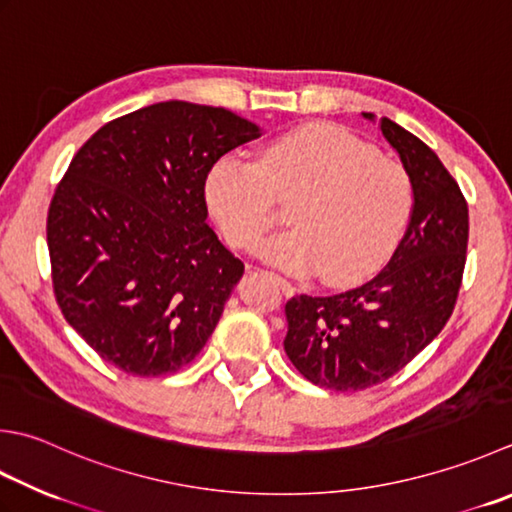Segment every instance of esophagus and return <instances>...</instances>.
<instances>
[{
  "label": "esophagus",
  "mask_w": 512,
  "mask_h": 512,
  "mask_svg": "<svg viewBox=\"0 0 512 512\" xmlns=\"http://www.w3.org/2000/svg\"><path fill=\"white\" fill-rule=\"evenodd\" d=\"M270 279H273V282L279 286V290H282V293L284 295H293L295 293V286L293 284H290V282H286V279H282V277H277V275H273V273H270Z\"/></svg>",
  "instance_id": "obj_1"
}]
</instances>
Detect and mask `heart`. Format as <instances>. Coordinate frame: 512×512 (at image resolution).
I'll return each instance as SVG.
<instances>
[{
    "label": "heart",
    "mask_w": 512,
    "mask_h": 512,
    "mask_svg": "<svg viewBox=\"0 0 512 512\" xmlns=\"http://www.w3.org/2000/svg\"><path fill=\"white\" fill-rule=\"evenodd\" d=\"M210 215L228 244L250 248L290 202L284 233L257 255L288 273L322 270L330 284L357 282L395 253L413 213V184L397 162L346 128L306 126L270 142L262 159L224 155L204 184Z\"/></svg>",
    "instance_id": "1"
}]
</instances>
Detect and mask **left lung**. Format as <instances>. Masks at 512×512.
Wrapping results in <instances>:
<instances>
[{
	"label": "left lung",
	"mask_w": 512,
	"mask_h": 512,
	"mask_svg": "<svg viewBox=\"0 0 512 512\" xmlns=\"http://www.w3.org/2000/svg\"><path fill=\"white\" fill-rule=\"evenodd\" d=\"M379 126L413 184L404 239L370 282L330 297L297 295L284 308L290 362L308 382L342 393L386 382L442 333L466 264L468 206L457 182L422 139L388 117Z\"/></svg>",
	"instance_id": "8db88e82"
}]
</instances>
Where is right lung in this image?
Returning <instances> with one entry per match:
<instances>
[{
  "mask_svg": "<svg viewBox=\"0 0 512 512\" xmlns=\"http://www.w3.org/2000/svg\"><path fill=\"white\" fill-rule=\"evenodd\" d=\"M259 135L226 108L173 99L113 119L79 148L46 237L57 304L104 362L157 377L206 346L244 275L206 224V175Z\"/></svg>",
  "mask_w": 512,
  "mask_h": 512,
  "instance_id": "right-lung-1",
  "label": "right lung"
}]
</instances>
